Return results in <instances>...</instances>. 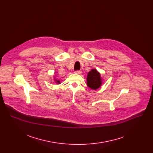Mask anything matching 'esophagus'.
Returning a JSON list of instances; mask_svg holds the SVG:
<instances>
[{
    "label": "esophagus",
    "mask_w": 153,
    "mask_h": 153,
    "mask_svg": "<svg viewBox=\"0 0 153 153\" xmlns=\"http://www.w3.org/2000/svg\"><path fill=\"white\" fill-rule=\"evenodd\" d=\"M76 74H82V71L80 70H77V71H76L74 72Z\"/></svg>",
    "instance_id": "esophagus-1"
}]
</instances>
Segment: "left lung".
Segmentation results:
<instances>
[{
  "instance_id": "8db88e82",
  "label": "left lung",
  "mask_w": 153,
  "mask_h": 153,
  "mask_svg": "<svg viewBox=\"0 0 153 153\" xmlns=\"http://www.w3.org/2000/svg\"><path fill=\"white\" fill-rule=\"evenodd\" d=\"M87 85L92 90H97L102 85L100 73L95 69H93L88 73L86 77Z\"/></svg>"
}]
</instances>
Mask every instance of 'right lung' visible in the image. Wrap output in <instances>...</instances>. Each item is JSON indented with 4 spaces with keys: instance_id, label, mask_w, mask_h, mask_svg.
<instances>
[{
    "instance_id": "right-lung-1",
    "label": "right lung",
    "mask_w": 153,
    "mask_h": 153,
    "mask_svg": "<svg viewBox=\"0 0 153 153\" xmlns=\"http://www.w3.org/2000/svg\"><path fill=\"white\" fill-rule=\"evenodd\" d=\"M56 80V79H55ZM56 82H57L58 84H59L60 83V81L59 80H56Z\"/></svg>"
}]
</instances>
